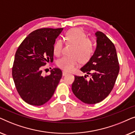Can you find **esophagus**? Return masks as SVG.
Instances as JSON below:
<instances>
[{
	"mask_svg": "<svg viewBox=\"0 0 135 135\" xmlns=\"http://www.w3.org/2000/svg\"><path fill=\"white\" fill-rule=\"evenodd\" d=\"M68 74V72H66L65 71H62V75H67Z\"/></svg>",
	"mask_w": 135,
	"mask_h": 135,
	"instance_id": "1",
	"label": "esophagus"
}]
</instances>
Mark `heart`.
I'll return each instance as SVG.
<instances>
[{
	"label": "heart",
	"instance_id": "obj_1",
	"mask_svg": "<svg viewBox=\"0 0 135 135\" xmlns=\"http://www.w3.org/2000/svg\"><path fill=\"white\" fill-rule=\"evenodd\" d=\"M64 40L67 44H74L72 50L71 56H64L57 61V66L66 71H72L79 65L80 62H86L91 58L94 52L93 42L84 31L80 28H73L68 31L64 35ZM63 42L57 39L53 45V52L55 56H60L62 51Z\"/></svg>",
	"mask_w": 135,
	"mask_h": 135
}]
</instances>
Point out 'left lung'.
Instances as JSON below:
<instances>
[{
	"label": "left lung",
	"instance_id": "obj_1",
	"mask_svg": "<svg viewBox=\"0 0 135 135\" xmlns=\"http://www.w3.org/2000/svg\"><path fill=\"white\" fill-rule=\"evenodd\" d=\"M97 48L90 60L80 68L83 73L91 75L77 76L72 90L79 99L86 104H96L104 99L115 84L119 73V63L115 46L104 33L97 31ZM88 76V75H86Z\"/></svg>",
	"mask_w": 135,
	"mask_h": 135
}]
</instances>
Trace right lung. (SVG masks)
<instances>
[{
    "label": "right lung",
    "mask_w": 135,
    "mask_h": 135,
    "mask_svg": "<svg viewBox=\"0 0 135 135\" xmlns=\"http://www.w3.org/2000/svg\"><path fill=\"white\" fill-rule=\"evenodd\" d=\"M62 28H41L30 33L16 51L12 77L18 93L26 103L41 106L49 101L62 77L59 68L43 76L42 66L53 62V45Z\"/></svg>",
    "instance_id": "right-lung-1"
}]
</instances>
